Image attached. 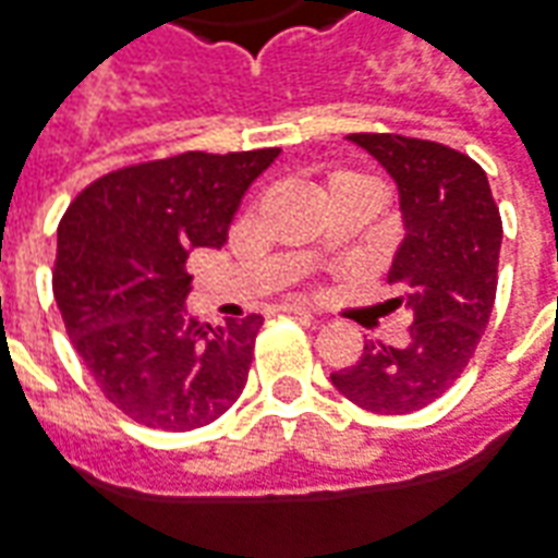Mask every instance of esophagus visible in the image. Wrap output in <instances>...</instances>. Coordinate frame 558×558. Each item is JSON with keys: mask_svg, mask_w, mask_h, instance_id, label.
I'll return each mask as SVG.
<instances>
[{"mask_svg": "<svg viewBox=\"0 0 558 558\" xmlns=\"http://www.w3.org/2000/svg\"><path fill=\"white\" fill-rule=\"evenodd\" d=\"M283 311H290V314H295L299 319H307V323H319L317 314H314V311H307V307H302V305H287Z\"/></svg>", "mask_w": 558, "mask_h": 558, "instance_id": "1", "label": "esophagus"}]
</instances>
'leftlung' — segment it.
<instances>
[{
    "instance_id": "left-lung-1",
    "label": "left lung",
    "mask_w": 558,
    "mask_h": 558,
    "mask_svg": "<svg viewBox=\"0 0 558 558\" xmlns=\"http://www.w3.org/2000/svg\"><path fill=\"white\" fill-rule=\"evenodd\" d=\"M347 142L399 186L404 239L387 280L404 290L414 326L401 347L365 341L360 362L332 384L374 414H414L453 387L481 344L496 302L501 217L486 171L459 150L374 132Z\"/></svg>"
}]
</instances>
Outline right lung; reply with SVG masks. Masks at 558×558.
Returning a JSON list of instances; mask_svg holds the SVG:
<instances>
[{
    "instance_id": "obj_1",
    "label": "right lung",
    "mask_w": 558,
    "mask_h": 558,
    "mask_svg": "<svg viewBox=\"0 0 558 558\" xmlns=\"http://www.w3.org/2000/svg\"><path fill=\"white\" fill-rule=\"evenodd\" d=\"M278 154L190 150L111 171L60 220L53 295L65 332L105 399L135 423L208 426L247 384L263 317H186V259L223 247L241 198Z\"/></svg>"
}]
</instances>
